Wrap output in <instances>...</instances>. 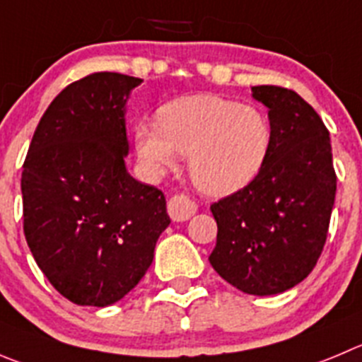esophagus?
<instances>
[{
	"label": "esophagus",
	"mask_w": 362,
	"mask_h": 362,
	"mask_svg": "<svg viewBox=\"0 0 362 362\" xmlns=\"http://www.w3.org/2000/svg\"><path fill=\"white\" fill-rule=\"evenodd\" d=\"M198 205L192 200H189L185 194H175L170 202H168V212H170L173 221H187L191 216L197 214Z\"/></svg>",
	"instance_id": "1"
}]
</instances>
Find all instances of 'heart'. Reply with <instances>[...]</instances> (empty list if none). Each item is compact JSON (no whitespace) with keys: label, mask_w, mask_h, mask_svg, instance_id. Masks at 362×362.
Wrapping results in <instances>:
<instances>
[{"label":"heart","mask_w":362,"mask_h":362,"mask_svg":"<svg viewBox=\"0 0 362 362\" xmlns=\"http://www.w3.org/2000/svg\"><path fill=\"white\" fill-rule=\"evenodd\" d=\"M272 124L264 110L216 94H194L158 110V124L135 130L137 155L153 173L189 158L192 182L212 197L246 187L264 165Z\"/></svg>","instance_id":"1"}]
</instances>
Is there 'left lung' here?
<instances>
[{
	"mask_svg": "<svg viewBox=\"0 0 362 362\" xmlns=\"http://www.w3.org/2000/svg\"><path fill=\"white\" fill-rule=\"evenodd\" d=\"M268 107L272 143L246 187L211 205L218 223L212 268L248 295L269 296L302 282L318 262L336 198L329 130L295 90L252 87Z\"/></svg>",
	"mask_w": 362,
	"mask_h": 362,
	"instance_id": "left-lung-1",
	"label": "left lung"
}]
</instances>
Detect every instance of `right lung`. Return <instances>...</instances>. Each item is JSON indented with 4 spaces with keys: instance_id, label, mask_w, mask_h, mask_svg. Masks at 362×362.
Here are the masks:
<instances>
[{
    "instance_id": "obj_1",
    "label": "right lung",
    "mask_w": 362,
    "mask_h": 362,
    "mask_svg": "<svg viewBox=\"0 0 362 362\" xmlns=\"http://www.w3.org/2000/svg\"><path fill=\"white\" fill-rule=\"evenodd\" d=\"M143 80L94 73L67 86L23 164V228L37 266L76 305L107 307L139 284L171 223L165 198L127 171V100Z\"/></svg>"
}]
</instances>
